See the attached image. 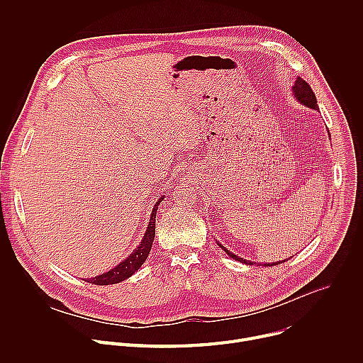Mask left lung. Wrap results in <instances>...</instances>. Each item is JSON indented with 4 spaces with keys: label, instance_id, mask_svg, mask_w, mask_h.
<instances>
[{
    "label": "left lung",
    "instance_id": "8db88e82",
    "mask_svg": "<svg viewBox=\"0 0 363 363\" xmlns=\"http://www.w3.org/2000/svg\"><path fill=\"white\" fill-rule=\"evenodd\" d=\"M293 93H294L296 99H297L298 101H301L303 105H306V106H308V108H312V109H318V100H316V96H315L312 87H310L308 83H306V80H303L301 77H297V80H296V83H294V86H293ZM220 247L224 248L221 244H220ZM224 250H225V252H227L231 258H234V260H238L240 263H245V264H252L251 262L242 260V258L234 255V254L230 252L227 248H224ZM284 262H286V260H283L281 263H284ZM279 263H280V262L272 263V264H264V266H266V267H269V266H277ZM257 264H258V263H257Z\"/></svg>",
    "mask_w": 363,
    "mask_h": 363
}]
</instances>
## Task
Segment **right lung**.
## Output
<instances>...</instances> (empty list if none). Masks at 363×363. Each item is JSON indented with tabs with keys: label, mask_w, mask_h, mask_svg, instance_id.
Returning <instances> with one entry per match:
<instances>
[{
	"label": "right lung",
	"mask_w": 363,
	"mask_h": 363,
	"mask_svg": "<svg viewBox=\"0 0 363 363\" xmlns=\"http://www.w3.org/2000/svg\"><path fill=\"white\" fill-rule=\"evenodd\" d=\"M164 198H161L157 205L153 206L152 210V216H150V221L147 225V230L145 233V237L142 240V242L139 244V247L123 260L121 264H118L115 269H112L111 272L105 273V274H100L94 279H87L86 281L96 284V286H108V284H115L119 281H123L125 279L130 277L146 260V257L150 251L153 238H155V218H157V210H158V205Z\"/></svg>",
	"instance_id": "1"
}]
</instances>
